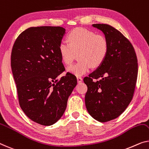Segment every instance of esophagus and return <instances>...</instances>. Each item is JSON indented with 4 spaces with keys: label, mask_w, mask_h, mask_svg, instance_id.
Returning <instances> with one entry per match:
<instances>
[{
    "label": "esophagus",
    "mask_w": 149,
    "mask_h": 149,
    "mask_svg": "<svg viewBox=\"0 0 149 149\" xmlns=\"http://www.w3.org/2000/svg\"><path fill=\"white\" fill-rule=\"evenodd\" d=\"M82 80H83V79H82V77H77V83H80V82L82 81Z\"/></svg>",
    "instance_id": "obj_1"
}]
</instances>
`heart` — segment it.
Listing matches in <instances>:
<instances>
[{
    "mask_svg": "<svg viewBox=\"0 0 149 149\" xmlns=\"http://www.w3.org/2000/svg\"><path fill=\"white\" fill-rule=\"evenodd\" d=\"M69 44L61 42L59 53L65 65H70L77 54V63L70 66L67 71L76 76L89 72L91 68L102 65L108 52V43L105 37L96 35L94 32L83 28H77L68 35Z\"/></svg>",
    "mask_w": 149,
    "mask_h": 149,
    "instance_id": "b5f03b06",
    "label": "heart"
}]
</instances>
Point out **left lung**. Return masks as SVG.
<instances>
[{"mask_svg":"<svg viewBox=\"0 0 149 149\" xmlns=\"http://www.w3.org/2000/svg\"><path fill=\"white\" fill-rule=\"evenodd\" d=\"M108 43L105 60L94 72L84 77L88 86L86 109L96 120L105 123L118 117L131 102L138 75L136 53L130 42L113 26L94 24ZM101 79L94 81L93 79Z\"/></svg>","mask_w":149,"mask_h":149,"instance_id":"1","label":"left lung"}]
</instances>
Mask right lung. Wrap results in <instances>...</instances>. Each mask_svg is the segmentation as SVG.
<instances>
[{
  "instance_id": "add662e5",
  "label": "right lung",
  "mask_w": 149,
  "mask_h": 149,
  "mask_svg": "<svg viewBox=\"0 0 149 149\" xmlns=\"http://www.w3.org/2000/svg\"><path fill=\"white\" fill-rule=\"evenodd\" d=\"M65 34L61 26L30 27L19 35L11 53V69L19 105L31 120L44 126L58 121L77 85L65 70L59 45Z\"/></svg>"
}]
</instances>
